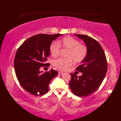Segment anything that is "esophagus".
<instances>
[{
	"instance_id": "1",
	"label": "esophagus",
	"mask_w": 121,
	"mask_h": 121,
	"mask_svg": "<svg viewBox=\"0 0 121 121\" xmlns=\"http://www.w3.org/2000/svg\"><path fill=\"white\" fill-rule=\"evenodd\" d=\"M58 73H59V74H61H61H64L63 72H61V71H59Z\"/></svg>"
}]
</instances>
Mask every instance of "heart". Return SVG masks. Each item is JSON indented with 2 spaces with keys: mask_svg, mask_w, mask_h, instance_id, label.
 <instances>
[{
  "mask_svg": "<svg viewBox=\"0 0 121 121\" xmlns=\"http://www.w3.org/2000/svg\"><path fill=\"white\" fill-rule=\"evenodd\" d=\"M61 47L69 49L67 55L68 58H59L53 62L55 67L61 71L67 70L72 65L73 62L76 63L82 62L86 58L88 53L87 46L81 44V42L74 37L68 36L58 40V43L52 42L49 47V51L53 57L58 56L60 52Z\"/></svg>",
  "mask_w": 121,
  "mask_h": 121,
  "instance_id": "obj_1",
  "label": "heart"
}]
</instances>
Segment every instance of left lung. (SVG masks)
Instances as JSON below:
<instances>
[{
    "mask_svg": "<svg viewBox=\"0 0 121 121\" xmlns=\"http://www.w3.org/2000/svg\"><path fill=\"white\" fill-rule=\"evenodd\" d=\"M75 35L84 40L88 53L76 68L83 74L78 77L71 73L69 86L76 96L86 97L96 91L103 82L107 72V60L103 49L96 40L85 35Z\"/></svg>",
    "mask_w": 121,
    "mask_h": 121,
    "instance_id": "1",
    "label": "left lung"
}]
</instances>
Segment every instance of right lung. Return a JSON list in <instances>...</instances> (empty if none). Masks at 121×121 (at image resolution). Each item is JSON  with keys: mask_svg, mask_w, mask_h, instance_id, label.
Masks as SVG:
<instances>
[{"mask_svg": "<svg viewBox=\"0 0 121 121\" xmlns=\"http://www.w3.org/2000/svg\"><path fill=\"white\" fill-rule=\"evenodd\" d=\"M62 34H39L28 38L20 46L15 54L14 65L18 81L25 91L35 96H42L49 91V84L58 75L56 71L40 72L50 55L49 47L53 40Z\"/></svg>", "mask_w": 121, "mask_h": 121, "instance_id": "obj_1", "label": "right lung"}]
</instances>
